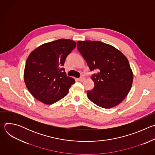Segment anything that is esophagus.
Segmentation results:
<instances>
[{
	"label": "esophagus",
	"instance_id": "esophagus-1",
	"mask_svg": "<svg viewBox=\"0 0 155 155\" xmlns=\"http://www.w3.org/2000/svg\"><path fill=\"white\" fill-rule=\"evenodd\" d=\"M84 77H81L80 78H78V80L79 81H84Z\"/></svg>",
	"mask_w": 155,
	"mask_h": 155
}]
</instances>
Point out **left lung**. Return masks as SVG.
<instances>
[{
	"mask_svg": "<svg viewBox=\"0 0 155 155\" xmlns=\"http://www.w3.org/2000/svg\"><path fill=\"white\" fill-rule=\"evenodd\" d=\"M77 49L91 71L94 87L87 96L97 105L110 108L127 96L133 81V72L127 58L114 47L100 41H77Z\"/></svg>",
	"mask_w": 155,
	"mask_h": 155,
	"instance_id": "obj_1",
	"label": "left lung"
}]
</instances>
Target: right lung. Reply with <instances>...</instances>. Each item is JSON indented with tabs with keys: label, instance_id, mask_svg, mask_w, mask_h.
<instances>
[{
	"label": "right lung",
	"instance_id": "right-lung-1",
	"mask_svg": "<svg viewBox=\"0 0 155 155\" xmlns=\"http://www.w3.org/2000/svg\"><path fill=\"white\" fill-rule=\"evenodd\" d=\"M76 45L74 40L61 38L44 43L30 53L24 79L28 90L36 99L50 105L68 94L75 80L67 77L62 66Z\"/></svg>",
	"mask_w": 155,
	"mask_h": 155
}]
</instances>
